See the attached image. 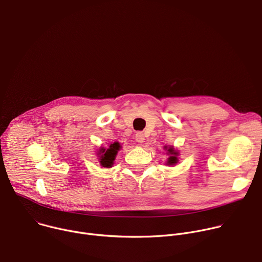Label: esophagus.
I'll list each match as a JSON object with an SVG mask.
<instances>
[{"mask_svg":"<svg viewBox=\"0 0 262 262\" xmlns=\"http://www.w3.org/2000/svg\"><path fill=\"white\" fill-rule=\"evenodd\" d=\"M136 141L138 143H143L145 141V136H144V134L142 132H138L136 134Z\"/></svg>","mask_w":262,"mask_h":262,"instance_id":"1","label":"esophagus"}]
</instances>
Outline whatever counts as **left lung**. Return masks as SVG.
Here are the masks:
<instances>
[{
    "label": "left lung",
    "mask_w": 262,
    "mask_h": 262,
    "mask_svg": "<svg viewBox=\"0 0 262 262\" xmlns=\"http://www.w3.org/2000/svg\"><path fill=\"white\" fill-rule=\"evenodd\" d=\"M164 149L166 150V155L169 156L166 164L168 166H175L178 163V156L179 152L176 150V149L173 146H165Z\"/></svg>",
    "instance_id": "left-lung-1"
}]
</instances>
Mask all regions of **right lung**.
<instances>
[{
    "mask_svg": "<svg viewBox=\"0 0 262 262\" xmlns=\"http://www.w3.org/2000/svg\"><path fill=\"white\" fill-rule=\"evenodd\" d=\"M121 149V145L119 142H114L108 145L107 148L99 147L97 149L96 157L98 158V162L101 168H111L113 167L114 162L116 160V156Z\"/></svg>",
    "mask_w": 262,
    "mask_h": 262,
    "instance_id": "1",
    "label": "right lung"
}]
</instances>
